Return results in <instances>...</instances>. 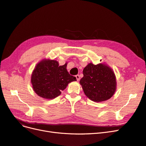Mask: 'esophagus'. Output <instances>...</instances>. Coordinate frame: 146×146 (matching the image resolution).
Listing matches in <instances>:
<instances>
[{
    "mask_svg": "<svg viewBox=\"0 0 146 146\" xmlns=\"http://www.w3.org/2000/svg\"><path fill=\"white\" fill-rule=\"evenodd\" d=\"M76 78H77V81H78L79 80H80V76H79V75H76Z\"/></svg>",
    "mask_w": 146,
    "mask_h": 146,
    "instance_id": "1",
    "label": "esophagus"
}]
</instances>
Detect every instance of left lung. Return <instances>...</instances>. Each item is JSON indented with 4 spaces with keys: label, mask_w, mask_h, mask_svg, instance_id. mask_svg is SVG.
Wrapping results in <instances>:
<instances>
[{
    "label": "left lung",
    "mask_w": 146,
    "mask_h": 146,
    "mask_svg": "<svg viewBox=\"0 0 146 146\" xmlns=\"http://www.w3.org/2000/svg\"><path fill=\"white\" fill-rule=\"evenodd\" d=\"M83 77L80 81L84 93L94 102H103L113 96L116 88L114 73L103 64H88L83 70Z\"/></svg>",
    "instance_id": "obj_1"
}]
</instances>
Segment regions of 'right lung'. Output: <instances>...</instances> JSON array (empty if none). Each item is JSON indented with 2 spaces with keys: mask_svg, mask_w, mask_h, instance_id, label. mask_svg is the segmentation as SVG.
I'll return each instance as SVG.
<instances>
[{
  "mask_svg": "<svg viewBox=\"0 0 146 146\" xmlns=\"http://www.w3.org/2000/svg\"><path fill=\"white\" fill-rule=\"evenodd\" d=\"M67 64L60 66L56 60H44L35 67L31 78L35 92L42 98L52 99L61 94L68 83L76 81L66 69Z\"/></svg>",
  "mask_w": 146,
  "mask_h": 146,
  "instance_id": "add662e5",
  "label": "right lung"
}]
</instances>
